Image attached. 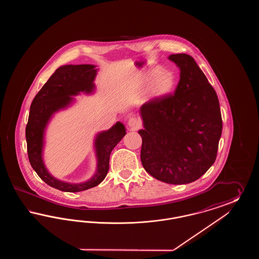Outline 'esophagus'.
Here are the masks:
<instances>
[{
  "label": "esophagus",
  "instance_id": "obj_1",
  "mask_svg": "<svg viewBox=\"0 0 259 259\" xmlns=\"http://www.w3.org/2000/svg\"><path fill=\"white\" fill-rule=\"evenodd\" d=\"M128 126L132 129H138L141 126V123L136 117H130L128 119Z\"/></svg>",
  "mask_w": 259,
  "mask_h": 259
}]
</instances>
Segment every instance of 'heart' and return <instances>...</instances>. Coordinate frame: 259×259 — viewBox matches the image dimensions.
I'll use <instances>...</instances> for the list:
<instances>
[{
  "label": "heart",
  "mask_w": 259,
  "mask_h": 259,
  "mask_svg": "<svg viewBox=\"0 0 259 259\" xmlns=\"http://www.w3.org/2000/svg\"><path fill=\"white\" fill-rule=\"evenodd\" d=\"M148 84V94L150 98H164L174 90L176 85V79L172 73H160L159 69H154L144 76L139 84V88L144 89Z\"/></svg>",
  "instance_id": "heart-1"
}]
</instances>
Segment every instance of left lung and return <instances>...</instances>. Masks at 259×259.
<instances>
[{"label":"left lung","mask_w":259,"mask_h":259,"mask_svg":"<svg viewBox=\"0 0 259 259\" xmlns=\"http://www.w3.org/2000/svg\"><path fill=\"white\" fill-rule=\"evenodd\" d=\"M168 59L180 68V81L172 94L140 109L141 161L156 180L185 185L198 180L215 161L222 113L218 95L195 60L185 53Z\"/></svg>","instance_id":"8db88e82"}]
</instances>
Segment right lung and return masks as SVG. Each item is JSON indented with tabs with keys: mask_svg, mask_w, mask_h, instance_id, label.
I'll use <instances>...</instances> for the list:
<instances>
[{
	"mask_svg": "<svg viewBox=\"0 0 259 259\" xmlns=\"http://www.w3.org/2000/svg\"><path fill=\"white\" fill-rule=\"evenodd\" d=\"M96 67L89 64L59 67L38 91L30 107L26 126L30 164L46 184L65 192H79L101 184L109 171L112 149L126 134L124 124L119 121L109 130L96 134L93 142L97 159L96 171L87 182L74 184L58 180L50 174L45 164V138L51 118L56 112L66 110L74 104L75 99L73 96H77L81 92L88 95L95 92L94 80L98 73Z\"/></svg>",
	"mask_w": 259,
	"mask_h": 259,
	"instance_id": "1",
	"label": "right lung"
}]
</instances>
